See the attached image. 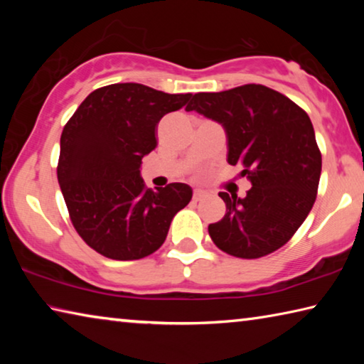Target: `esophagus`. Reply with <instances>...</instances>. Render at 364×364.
<instances>
[{
    "instance_id": "34e87169",
    "label": "esophagus",
    "mask_w": 364,
    "mask_h": 364,
    "mask_svg": "<svg viewBox=\"0 0 364 364\" xmlns=\"http://www.w3.org/2000/svg\"><path fill=\"white\" fill-rule=\"evenodd\" d=\"M204 196H205L204 191H200V189H194V193H193V200H194V202L200 200L202 197H204Z\"/></svg>"
}]
</instances>
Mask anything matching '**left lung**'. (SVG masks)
Segmentation results:
<instances>
[{
  "label": "left lung",
  "mask_w": 364,
  "mask_h": 364,
  "mask_svg": "<svg viewBox=\"0 0 364 364\" xmlns=\"http://www.w3.org/2000/svg\"><path fill=\"white\" fill-rule=\"evenodd\" d=\"M196 110L223 125L228 162L241 165L252 188L241 199L220 193L226 213L208 225L218 249L260 258L282 247L310 213L321 176V152L304 109L263 85L191 96Z\"/></svg>",
  "instance_id": "obj_1"
}]
</instances>
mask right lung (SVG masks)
Masks as SVG:
<instances>
[{"mask_svg":"<svg viewBox=\"0 0 364 364\" xmlns=\"http://www.w3.org/2000/svg\"><path fill=\"white\" fill-rule=\"evenodd\" d=\"M188 95L139 83L95 90L60 134L58 181L80 237L112 260H139L164 244L193 189L171 183L152 191L139 175L141 159L157 146V123L180 110Z\"/></svg>","mask_w":364,"mask_h":364,"instance_id":"1","label":"right lung"}]
</instances>
